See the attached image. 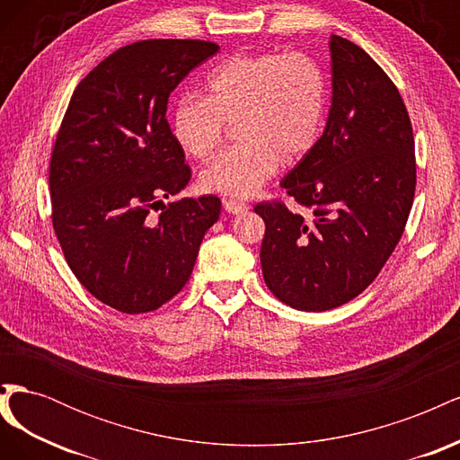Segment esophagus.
Returning a JSON list of instances; mask_svg holds the SVG:
<instances>
[{"instance_id":"obj_1","label":"esophagus","mask_w":460,"mask_h":460,"mask_svg":"<svg viewBox=\"0 0 460 460\" xmlns=\"http://www.w3.org/2000/svg\"><path fill=\"white\" fill-rule=\"evenodd\" d=\"M222 207H225V211L230 213V215H242L249 208L247 203L235 201V199H225V201H222Z\"/></svg>"}]
</instances>
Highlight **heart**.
<instances>
[{
  "label": "heart",
  "instance_id": "heart-1",
  "mask_svg": "<svg viewBox=\"0 0 460 460\" xmlns=\"http://www.w3.org/2000/svg\"><path fill=\"white\" fill-rule=\"evenodd\" d=\"M328 100L326 73L311 55L235 53L207 75L205 97H180L171 128L180 147L201 159L220 144L226 120L240 119L242 144L217 153L201 169L199 184L220 196L252 198L280 161L294 164L313 151Z\"/></svg>",
  "mask_w": 460,
  "mask_h": 460
}]
</instances>
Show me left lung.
I'll use <instances>...</instances> for the list:
<instances>
[{"label":"left lung","mask_w":460,"mask_h":460,"mask_svg":"<svg viewBox=\"0 0 460 460\" xmlns=\"http://www.w3.org/2000/svg\"><path fill=\"white\" fill-rule=\"evenodd\" d=\"M326 128L280 186L313 211L262 201L261 267L269 289L297 311L355 299L394 253L414 199V136L407 107L384 68L353 41L332 36Z\"/></svg>","instance_id":"obj_1"}]
</instances>
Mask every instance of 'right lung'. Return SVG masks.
Listing matches in <instances>:
<instances>
[{"label": "right lung", "mask_w": 460, "mask_h": 460, "mask_svg": "<svg viewBox=\"0 0 460 460\" xmlns=\"http://www.w3.org/2000/svg\"><path fill=\"white\" fill-rule=\"evenodd\" d=\"M205 40H142L80 80L49 163L51 220L68 267L90 294L142 314L190 280L220 199H163L191 178L166 120L171 92L213 58Z\"/></svg>", "instance_id": "obj_1"}]
</instances>
